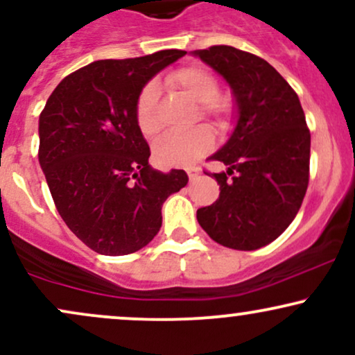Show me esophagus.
I'll list each match as a JSON object with an SVG mask.
<instances>
[{"label":"esophagus","mask_w":355,"mask_h":355,"mask_svg":"<svg viewBox=\"0 0 355 355\" xmlns=\"http://www.w3.org/2000/svg\"><path fill=\"white\" fill-rule=\"evenodd\" d=\"M187 173H189L190 180H195V178L200 175V170H198V168H189V170H187Z\"/></svg>","instance_id":"34e87169"}]
</instances>
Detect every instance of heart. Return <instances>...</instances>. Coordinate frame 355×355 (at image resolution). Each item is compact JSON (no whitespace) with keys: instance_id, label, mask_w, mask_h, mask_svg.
I'll return each instance as SVG.
<instances>
[{"instance_id":"heart-1","label":"heart","mask_w":355,"mask_h":355,"mask_svg":"<svg viewBox=\"0 0 355 355\" xmlns=\"http://www.w3.org/2000/svg\"><path fill=\"white\" fill-rule=\"evenodd\" d=\"M173 88L185 93L195 103H200L202 115L220 118L225 113V105L217 100V80L200 67H185L173 71L166 78ZM137 125L145 137L157 135L160 130L158 120V92L153 83L146 85L138 95L135 107ZM214 135L207 126H195L189 130H175L158 138L153 146L155 158L165 166H189L210 152Z\"/></svg>"}]
</instances>
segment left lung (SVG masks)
Returning <instances> with one entry per match:
<instances>
[{
  "mask_svg": "<svg viewBox=\"0 0 355 355\" xmlns=\"http://www.w3.org/2000/svg\"><path fill=\"white\" fill-rule=\"evenodd\" d=\"M200 58L229 83L235 125L211 155L227 165L214 173L218 198L197 210L210 239L235 250H257L295 218L309 185L311 133L291 85L266 60L234 46H211Z\"/></svg>",
  "mask_w": 355,
  "mask_h": 355,
  "instance_id": "left-lung-1",
  "label": "left lung"
}]
</instances>
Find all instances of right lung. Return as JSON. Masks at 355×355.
Masks as SVG:
<instances>
[{"label":"right lung","mask_w":355,"mask_h":355,"mask_svg":"<svg viewBox=\"0 0 355 355\" xmlns=\"http://www.w3.org/2000/svg\"><path fill=\"white\" fill-rule=\"evenodd\" d=\"M185 53L93 61L61 80L40 115L38 160L56 210L101 255L148 245L164 202L189 182L183 170L150 166L135 116L145 85Z\"/></svg>","instance_id":"add662e5"}]
</instances>
